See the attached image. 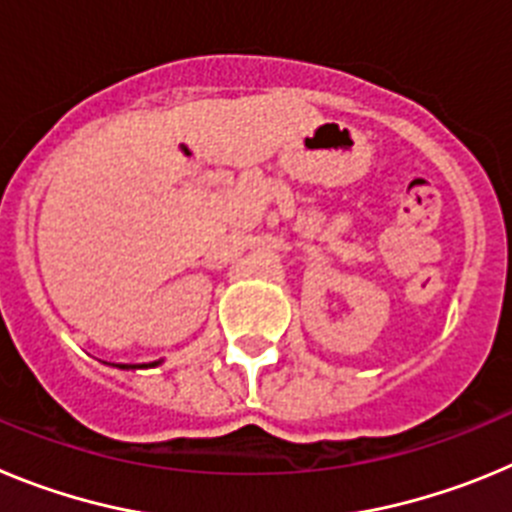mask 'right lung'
Wrapping results in <instances>:
<instances>
[{
    "mask_svg": "<svg viewBox=\"0 0 512 512\" xmlns=\"http://www.w3.org/2000/svg\"><path fill=\"white\" fill-rule=\"evenodd\" d=\"M161 364V361H151V364H120V369H148V366H158Z\"/></svg>",
    "mask_w": 512,
    "mask_h": 512,
    "instance_id": "1",
    "label": "right lung"
}]
</instances>
